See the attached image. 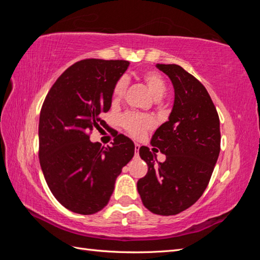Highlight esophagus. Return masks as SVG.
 <instances>
[{
	"instance_id": "obj_1",
	"label": "esophagus",
	"mask_w": 260,
	"mask_h": 260,
	"mask_svg": "<svg viewBox=\"0 0 260 260\" xmlns=\"http://www.w3.org/2000/svg\"><path fill=\"white\" fill-rule=\"evenodd\" d=\"M139 150H140V144L135 143V156H139Z\"/></svg>"
}]
</instances>
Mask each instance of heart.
<instances>
[{
	"label": "heart",
	"mask_w": 260,
	"mask_h": 260,
	"mask_svg": "<svg viewBox=\"0 0 260 260\" xmlns=\"http://www.w3.org/2000/svg\"><path fill=\"white\" fill-rule=\"evenodd\" d=\"M142 80L146 83L149 91L156 100H160L166 93V83L159 73L155 71H147L142 74ZM127 87L126 78H120L116 82L112 90V101L119 102L125 94ZM120 124L124 129L132 136L139 138L147 131L151 129L155 126L153 118L148 114H141L135 112H128L120 118Z\"/></svg>",
	"instance_id": "1"
}]
</instances>
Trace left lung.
Returning <instances> with one entry per match:
<instances>
[{
  "mask_svg": "<svg viewBox=\"0 0 260 260\" xmlns=\"http://www.w3.org/2000/svg\"><path fill=\"white\" fill-rule=\"evenodd\" d=\"M156 67L174 88L169 120L158 127L150 142L167 159L156 165L157 150L140 148L148 173L138 181V191L152 213L174 215L196 203L208 187L220 152V121L208 90L195 77L175 64Z\"/></svg>",
  "mask_w": 260,
  "mask_h": 260,
  "instance_id": "1",
  "label": "left lung"
}]
</instances>
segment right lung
Instances as JSON below:
<instances>
[{
  "mask_svg": "<svg viewBox=\"0 0 260 260\" xmlns=\"http://www.w3.org/2000/svg\"><path fill=\"white\" fill-rule=\"evenodd\" d=\"M129 61L83 59L57 79L39 121V158L48 187L59 203L79 214H94L109 203L121 169L135 146L119 134L111 147L91 142L93 128L105 127L112 90Z\"/></svg>",
  "mask_w": 260,
  "mask_h": 260,
  "instance_id": "add662e5",
  "label": "right lung"
}]
</instances>
